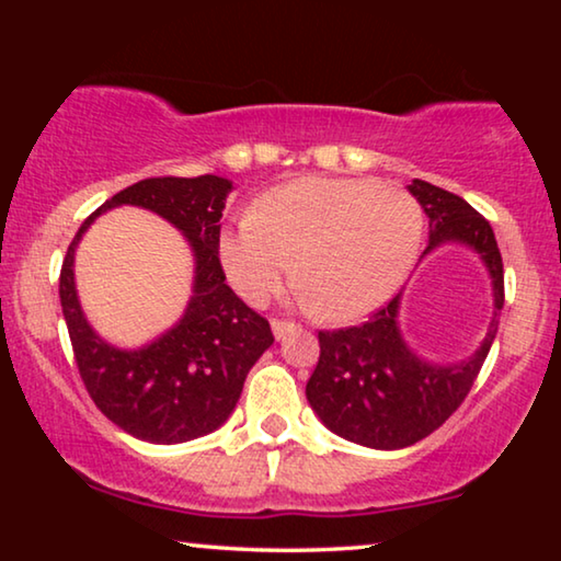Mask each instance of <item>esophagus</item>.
Masks as SVG:
<instances>
[{
    "mask_svg": "<svg viewBox=\"0 0 561 561\" xmlns=\"http://www.w3.org/2000/svg\"><path fill=\"white\" fill-rule=\"evenodd\" d=\"M298 324H294V321H283V319H273V334L275 340H283V336L296 332Z\"/></svg>",
    "mask_w": 561,
    "mask_h": 561,
    "instance_id": "34e87169",
    "label": "esophagus"
}]
</instances>
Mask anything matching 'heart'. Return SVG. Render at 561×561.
Instances as JSON below:
<instances>
[{"label":"heart","mask_w":561,"mask_h":561,"mask_svg":"<svg viewBox=\"0 0 561 561\" xmlns=\"http://www.w3.org/2000/svg\"><path fill=\"white\" fill-rule=\"evenodd\" d=\"M424 211L393 183L298 179L260 196L219 234L217 255L244 301L301 283L319 317L357 319L396 294L416 263Z\"/></svg>","instance_id":"b5f03b06"}]
</instances>
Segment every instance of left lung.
Here are the masks:
<instances>
[{
    "mask_svg": "<svg viewBox=\"0 0 561 561\" xmlns=\"http://www.w3.org/2000/svg\"><path fill=\"white\" fill-rule=\"evenodd\" d=\"M409 191L428 217V248L459 242L478 252L493 278L495 313L480 350L459 365H432L411 352L398 329L401 296L365 324L319 332V363L306 382V398L329 432L363 447L403 449L436 432L470 393L497 334L503 309V257L493 227L465 198L426 181Z\"/></svg>",
    "mask_w": 561,
    "mask_h": 561,
    "instance_id": "obj_1",
    "label": "left lung"
}]
</instances>
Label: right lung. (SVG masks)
I'll return each mask as SVG.
<instances>
[{
  "label": "right lung",
  "mask_w": 561,
  "mask_h": 561,
  "mask_svg": "<svg viewBox=\"0 0 561 561\" xmlns=\"http://www.w3.org/2000/svg\"><path fill=\"white\" fill-rule=\"evenodd\" d=\"M229 191L232 181L209 173L137 181L99 206L68 244L58 290L76 365L96 409L135 439L181 444L211 434L234 411L250 367L273 344L267 319L225 283L217 242ZM122 203L171 220L192 242L197 260L187 313L140 351L114 348L88 327L72 280L75 244L99 213Z\"/></svg>",
  "instance_id": "add662e5"
}]
</instances>
